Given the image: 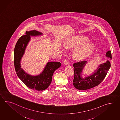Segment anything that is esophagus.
<instances>
[{"mask_svg":"<svg viewBox=\"0 0 120 120\" xmlns=\"http://www.w3.org/2000/svg\"><path fill=\"white\" fill-rule=\"evenodd\" d=\"M64 64L66 65H68L69 64V61L68 60V59H65L64 60Z\"/></svg>","mask_w":120,"mask_h":120,"instance_id":"obj_1","label":"esophagus"}]
</instances>
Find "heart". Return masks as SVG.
<instances>
[{"label":"heart","instance_id":"obj_1","mask_svg":"<svg viewBox=\"0 0 120 120\" xmlns=\"http://www.w3.org/2000/svg\"><path fill=\"white\" fill-rule=\"evenodd\" d=\"M89 39L84 35H77L69 38L64 43L67 48H75L74 56L78 59H84L93 51L94 45L92 43L89 42Z\"/></svg>","mask_w":120,"mask_h":120}]
</instances>
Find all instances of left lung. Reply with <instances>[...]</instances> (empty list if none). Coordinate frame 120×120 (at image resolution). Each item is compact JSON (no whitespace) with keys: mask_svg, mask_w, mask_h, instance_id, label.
Wrapping results in <instances>:
<instances>
[{"mask_svg":"<svg viewBox=\"0 0 120 120\" xmlns=\"http://www.w3.org/2000/svg\"><path fill=\"white\" fill-rule=\"evenodd\" d=\"M108 58L112 59L111 52L109 51L106 54ZM87 61H80L74 63V79L73 84L76 89L80 90H86L94 88L99 85L105 78V76L111 67L110 62L107 60L106 62L100 64L93 73L86 77H82V72Z\"/></svg>","mask_w":120,"mask_h":120,"instance_id":"left-lung-1","label":"left lung"}]
</instances>
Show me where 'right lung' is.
<instances>
[{
  "instance_id": "1",
  "label": "right lung",
  "mask_w": 120,
  "mask_h": 120,
  "mask_svg": "<svg viewBox=\"0 0 120 120\" xmlns=\"http://www.w3.org/2000/svg\"><path fill=\"white\" fill-rule=\"evenodd\" d=\"M26 35L22 36L15 45L14 52L15 70L18 77L28 87L36 91H43L48 88L52 81L54 71L60 67L61 63L57 61H49L44 70L38 75H32L25 72L21 66V61L25 52L31 36L43 35V33L36 30L27 31Z\"/></svg>"
}]
</instances>
